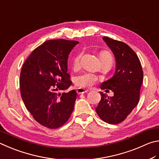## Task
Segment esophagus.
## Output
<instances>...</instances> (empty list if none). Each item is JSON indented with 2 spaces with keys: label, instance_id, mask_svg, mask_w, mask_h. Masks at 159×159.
Segmentation results:
<instances>
[{
  "label": "esophagus",
  "instance_id": "34e87169",
  "mask_svg": "<svg viewBox=\"0 0 159 159\" xmlns=\"http://www.w3.org/2000/svg\"><path fill=\"white\" fill-rule=\"evenodd\" d=\"M88 91H89L87 89H82V88H79L77 90V94H82V93H87V92H88Z\"/></svg>",
  "mask_w": 159,
  "mask_h": 159
}]
</instances>
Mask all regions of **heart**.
<instances>
[{"mask_svg": "<svg viewBox=\"0 0 159 159\" xmlns=\"http://www.w3.org/2000/svg\"><path fill=\"white\" fill-rule=\"evenodd\" d=\"M100 57L102 63L111 62L112 63V57L109 52H101L100 54ZM80 58L81 55H77L73 59L72 62V68L74 70H77L81 67V63H80ZM98 81V78L96 75L91 73H86L80 76H78L75 79V84L79 87H91V86L95 84Z\"/></svg>", "mask_w": 159, "mask_h": 159, "instance_id": "heart-1", "label": "heart"}]
</instances>
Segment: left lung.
Returning a JSON list of instances; mask_svg holds the SVG:
<instances>
[{
	"instance_id": "left-lung-1",
	"label": "left lung",
	"mask_w": 159,
	"mask_h": 159,
	"mask_svg": "<svg viewBox=\"0 0 159 159\" xmlns=\"http://www.w3.org/2000/svg\"><path fill=\"white\" fill-rule=\"evenodd\" d=\"M102 40L115 56L116 69L112 77L102 82L101 89L112 91L114 96L109 97L101 91V100L96 111L104 121L116 124L125 120L137 106L143 71L137 54L126 43L107 37Z\"/></svg>"
}]
</instances>
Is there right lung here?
<instances>
[{
    "instance_id": "1",
    "label": "right lung",
    "mask_w": 159,
    "mask_h": 159,
    "mask_svg": "<svg viewBox=\"0 0 159 159\" xmlns=\"http://www.w3.org/2000/svg\"><path fill=\"white\" fill-rule=\"evenodd\" d=\"M77 41L50 40L33 50L22 66L19 86L27 110L36 121L57 129L68 120L77 92L58 93L72 84L68 74L69 54Z\"/></svg>"
}]
</instances>
